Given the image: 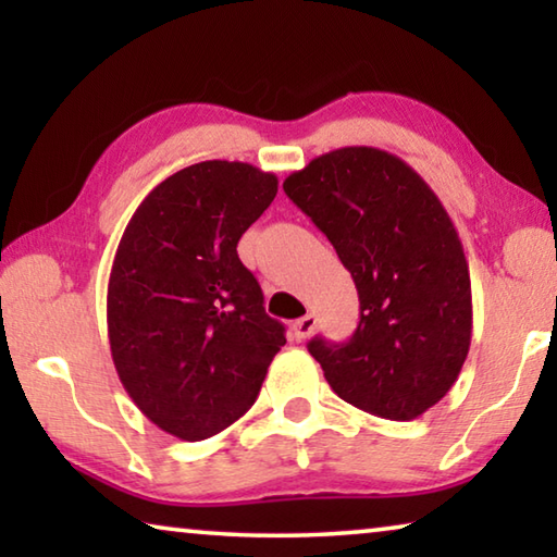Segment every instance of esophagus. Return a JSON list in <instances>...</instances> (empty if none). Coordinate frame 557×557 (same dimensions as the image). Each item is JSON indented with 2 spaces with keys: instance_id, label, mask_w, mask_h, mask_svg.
<instances>
[{
  "instance_id": "esophagus-1",
  "label": "esophagus",
  "mask_w": 557,
  "mask_h": 557,
  "mask_svg": "<svg viewBox=\"0 0 557 557\" xmlns=\"http://www.w3.org/2000/svg\"><path fill=\"white\" fill-rule=\"evenodd\" d=\"M317 329V317L314 314H305L301 319H297L295 324H292V336L297 338V342H305V338L312 334Z\"/></svg>"
}]
</instances>
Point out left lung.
<instances>
[{"label": "left lung", "instance_id": "obj_1", "mask_svg": "<svg viewBox=\"0 0 557 557\" xmlns=\"http://www.w3.org/2000/svg\"><path fill=\"white\" fill-rule=\"evenodd\" d=\"M285 194L351 272L361 322L346 344H307L338 398L414 420L445 398L471 344V282L445 206L412 166L342 147L285 178Z\"/></svg>", "mask_w": 557, "mask_h": 557}]
</instances>
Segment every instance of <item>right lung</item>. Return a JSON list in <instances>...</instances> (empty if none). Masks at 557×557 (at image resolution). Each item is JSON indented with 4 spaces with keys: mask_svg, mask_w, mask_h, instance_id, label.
I'll return each instance as SVG.
<instances>
[{
    "mask_svg": "<svg viewBox=\"0 0 557 557\" xmlns=\"http://www.w3.org/2000/svg\"><path fill=\"white\" fill-rule=\"evenodd\" d=\"M275 194V174L211 159L152 188L122 233L108 282L112 363L137 408L178 440L243 418L287 344L235 250Z\"/></svg>",
    "mask_w": 557,
    "mask_h": 557,
    "instance_id": "add662e5",
    "label": "right lung"
}]
</instances>
